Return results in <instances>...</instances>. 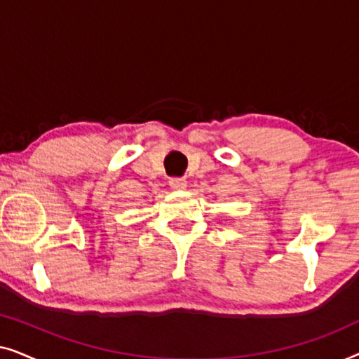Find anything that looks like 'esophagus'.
Segmentation results:
<instances>
[{
	"instance_id": "34e87169",
	"label": "esophagus",
	"mask_w": 359,
	"mask_h": 359,
	"mask_svg": "<svg viewBox=\"0 0 359 359\" xmlns=\"http://www.w3.org/2000/svg\"><path fill=\"white\" fill-rule=\"evenodd\" d=\"M170 188L171 189H176V191H181L186 188V180L184 178H170Z\"/></svg>"
}]
</instances>
